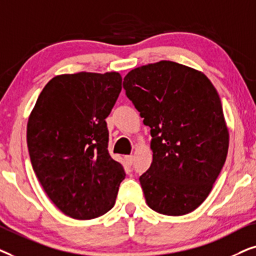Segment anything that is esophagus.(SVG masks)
<instances>
[{"mask_svg": "<svg viewBox=\"0 0 256 256\" xmlns=\"http://www.w3.org/2000/svg\"><path fill=\"white\" fill-rule=\"evenodd\" d=\"M134 156H125V162L128 164V165H132V164H134Z\"/></svg>", "mask_w": 256, "mask_h": 256, "instance_id": "obj_1", "label": "esophagus"}]
</instances>
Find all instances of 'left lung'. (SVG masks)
<instances>
[{
  "instance_id": "left-lung-1",
  "label": "left lung",
  "mask_w": 256,
  "mask_h": 256,
  "mask_svg": "<svg viewBox=\"0 0 256 256\" xmlns=\"http://www.w3.org/2000/svg\"><path fill=\"white\" fill-rule=\"evenodd\" d=\"M151 128V166L139 178L146 204L185 216L208 196L228 152L230 132L218 91L202 71L160 60L136 68L122 83Z\"/></svg>"
}]
</instances>
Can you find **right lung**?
Here are the masks:
<instances>
[{"label":"right lung","instance_id":"1","mask_svg":"<svg viewBox=\"0 0 256 256\" xmlns=\"http://www.w3.org/2000/svg\"><path fill=\"white\" fill-rule=\"evenodd\" d=\"M122 80L116 71L58 74L30 112L26 142L34 171L54 206L74 219L108 212L125 178L108 151L105 122Z\"/></svg>","mask_w":256,"mask_h":256}]
</instances>
